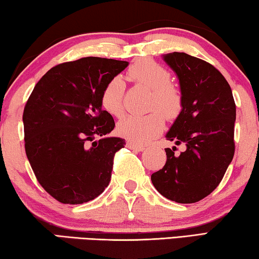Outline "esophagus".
<instances>
[{
  "instance_id": "1",
  "label": "esophagus",
  "mask_w": 259,
  "mask_h": 259,
  "mask_svg": "<svg viewBox=\"0 0 259 259\" xmlns=\"http://www.w3.org/2000/svg\"><path fill=\"white\" fill-rule=\"evenodd\" d=\"M127 147L133 149V151H137V152H142L145 149L144 146L137 145V144H134V142H128V144H127Z\"/></svg>"
}]
</instances>
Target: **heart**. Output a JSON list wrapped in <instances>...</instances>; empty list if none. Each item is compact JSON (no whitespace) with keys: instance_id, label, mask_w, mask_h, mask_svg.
I'll return each instance as SVG.
<instances>
[{"instance_id":"b5f03b06","label":"heart","mask_w":259,"mask_h":259,"mask_svg":"<svg viewBox=\"0 0 259 259\" xmlns=\"http://www.w3.org/2000/svg\"><path fill=\"white\" fill-rule=\"evenodd\" d=\"M128 76L136 83L152 90L149 110L153 111L146 115H128L123 118L118 122L117 133L131 142L144 145L162 132L164 117L167 119L178 117L182 108L181 93L170 84L169 71L151 59L137 62L130 67ZM123 97L125 83L120 76H115L105 85L100 102L107 113L120 117L125 110Z\"/></svg>"}]
</instances>
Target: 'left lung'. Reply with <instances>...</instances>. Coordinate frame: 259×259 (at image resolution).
<instances>
[{
	"instance_id": "obj_1",
	"label": "left lung",
	"mask_w": 259,
	"mask_h": 259,
	"mask_svg": "<svg viewBox=\"0 0 259 259\" xmlns=\"http://www.w3.org/2000/svg\"><path fill=\"white\" fill-rule=\"evenodd\" d=\"M163 61L179 78L182 110L166 134L187 149L179 155L166 148L167 161L151 179L162 196L178 203H195L222 181L235 154L236 105L230 85L215 66L185 52Z\"/></svg>"
}]
</instances>
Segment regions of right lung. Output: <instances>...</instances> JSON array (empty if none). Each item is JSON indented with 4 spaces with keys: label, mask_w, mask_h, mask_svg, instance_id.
Wrapping results in <instances>:
<instances>
[{
    "label": "right lung",
    "mask_w": 259,
    "mask_h": 259,
    "mask_svg": "<svg viewBox=\"0 0 259 259\" xmlns=\"http://www.w3.org/2000/svg\"><path fill=\"white\" fill-rule=\"evenodd\" d=\"M127 65L100 57L62 63L40 78L25 104L30 166L39 185L62 203L91 201L111 181L114 154L126 142L107 137L114 120L102 108L100 97L108 80Z\"/></svg>",
    "instance_id": "right-lung-1"
}]
</instances>
